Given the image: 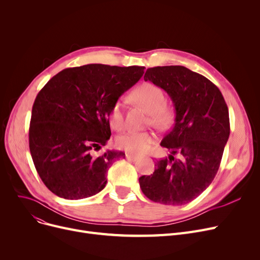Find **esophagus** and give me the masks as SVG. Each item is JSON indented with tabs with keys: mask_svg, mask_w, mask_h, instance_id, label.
<instances>
[{
	"mask_svg": "<svg viewBox=\"0 0 260 260\" xmlns=\"http://www.w3.org/2000/svg\"><path fill=\"white\" fill-rule=\"evenodd\" d=\"M125 158H126L127 160H129V161H135V160H137V159H138V157H137V156L131 155V154H128V153H126V154H125Z\"/></svg>",
	"mask_w": 260,
	"mask_h": 260,
	"instance_id": "obj_1",
	"label": "esophagus"
}]
</instances>
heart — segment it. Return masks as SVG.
<instances>
[{
	"instance_id": "1",
	"label": "heart",
	"mask_w": 260,
	"mask_h": 260,
	"mask_svg": "<svg viewBox=\"0 0 260 260\" xmlns=\"http://www.w3.org/2000/svg\"><path fill=\"white\" fill-rule=\"evenodd\" d=\"M133 100L143 107L149 115V123L155 127L166 128L173 119V111L171 106L165 102V93L162 89L154 84L145 83L136 88L132 93ZM124 109L121 102H117L111 111L109 122L115 129L123 126ZM155 142V135L148 132L129 131L117 138L116 144L132 155H143L152 148Z\"/></svg>"
}]
</instances>
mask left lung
I'll return each instance as SVG.
<instances>
[{
  "label": "left lung",
  "mask_w": 260,
  "mask_h": 260,
  "mask_svg": "<svg viewBox=\"0 0 260 260\" xmlns=\"http://www.w3.org/2000/svg\"><path fill=\"white\" fill-rule=\"evenodd\" d=\"M144 81L168 92L176 117L160 143L171 155L156 162L153 174L140 177V187L154 202L182 206L215 178L230 136L229 109L219 88L184 66L148 68Z\"/></svg>",
  "instance_id": "8db88e82"
}]
</instances>
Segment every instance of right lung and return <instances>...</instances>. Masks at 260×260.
I'll use <instances>...</instances> for the list:
<instances>
[{"mask_svg": "<svg viewBox=\"0 0 260 260\" xmlns=\"http://www.w3.org/2000/svg\"><path fill=\"white\" fill-rule=\"evenodd\" d=\"M143 66L87 64L66 68L52 77L35 100L29 149L36 170L51 192L64 199L98 194L112 163L125 154L92 149L111 137L112 107L140 80Z\"/></svg>", "mask_w": 260, "mask_h": 260, "instance_id": "right-lung-1", "label": "right lung"}]
</instances>
